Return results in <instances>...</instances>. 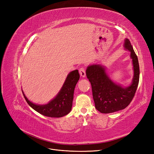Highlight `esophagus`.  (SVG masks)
<instances>
[{"instance_id": "obj_1", "label": "esophagus", "mask_w": 154, "mask_h": 154, "mask_svg": "<svg viewBox=\"0 0 154 154\" xmlns=\"http://www.w3.org/2000/svg\"><path fill=\"white\" fill-rule=\"evenodd\" d=\"M79 73H80V75L81 77H86V71H85V68L82 67L80 69H79Z\"/></svg>"}]
</instances>
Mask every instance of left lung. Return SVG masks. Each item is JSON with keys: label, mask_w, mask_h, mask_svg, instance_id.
<instances>
[{"label": "left lung", "mask_w": 154, "mask_h": 154, "mask_svg": "<svg viewBox=\"0 0 154 154\" xmlns=\"http://www.w3.org/2000/svg\"><path fill=\"white\" fill-rule=\"evenodd\" d=\"M124 47L131 52L134 77L129 86L123 88L112 82L100 64H92L86 69V76L90 82L95 108L102 113H111L124 109L131 102L140 80L138 59L130 41L125 39Z\"/></svg>", "instance_id": "obj_1"}]
</instances>
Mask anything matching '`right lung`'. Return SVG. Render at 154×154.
I'll list each match as a JSON object with an SVG mask.
<instances>
[{
  "label": "right lung",
  "mask_w": 154,
  "mask_h": 154,
  "mask_svg": "<svg viewBox=\"0 0 154 154\" xmlns=\"http://www.w3.org/2000/svg\"><path fill=\"white\" fill-rule=\"evenodd\" d=\"M80 75L77 70H73L68 74L63 87L57 96L45 105H36L29 101L23 95L27 103L33 109L45 116L60 118L70 112L72 107L73 93Z\"/></svg>",
  "instance_id": "obj_1"
}]
</instances>
